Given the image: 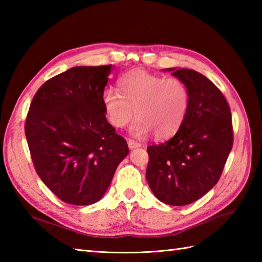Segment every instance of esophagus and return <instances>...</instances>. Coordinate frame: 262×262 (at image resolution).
<instances>
[{"mask_svg": "<svg viewBox=\"0 0 262 262\" xmlns=\"http://www.w3.org/2000/svg\"><path fill=\"white\" fill-rule=\"evenodd\" d=\"M127 144H128V147H129V148H136V147L141 146V144L135 142L134 140H128Z\"/></svg>", "mask_w": 262, "mask_h": 262, "instance_id": "esophagus-1", "label": "esophagus"}]
</instances>
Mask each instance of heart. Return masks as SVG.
Listing matches in <instances>:
<instances>
[{
  "mask_svg": "<svg viewBox=\"0 0 262 262\" xmlns=\"http://www.w3.org/2000/svg\"><path fill=\"white\" fill-rule=\"evenodd\" d=\"M190 104L186 83L177 77H165L141 69L127 72L118 80V91L105 90L102 105L108 121L124 128L134 114L130 127L136 137L153 132L155 138L165 140L180 129Z\"/></svg>",
  "mask_w": 262,
  "mask_h": 262,
  "instance_id": "1",
  "label": "heart"
}]
</instances>
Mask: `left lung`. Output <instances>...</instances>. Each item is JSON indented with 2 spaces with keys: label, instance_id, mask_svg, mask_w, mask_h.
I'll list each match as a JSON object with an SVG mask.
<instances>
[{
  "label": "left lung",
  "instance_id": "8db88e82",
  "mask_svg": "<svg viewBox=\"0 0 262 262\" xmlns=\"http://www.w3.org/2000/svg\"><path fill=\"white\" fill-rule=\"evenodd\" d=\"M190 94L186 120L164 143L147 147L146 180L161 202L183 206L196 202L220 180L233 146L232 115L213 82L188 69H166Z\"/></svg>",
  "mask_w": 262,
  "mask_h": 262
}]
</instances>
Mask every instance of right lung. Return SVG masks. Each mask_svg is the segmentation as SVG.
Instances as JSON below:
<instances>
[{"label": "right lung", "instance_id": "add662e5", "mask_svg": "<svg viewBox=\"0 0 262 262\" xmlns=\"http://www.w3.org/2000/svg\"><path fill=\"white\" fill-rule=\"evenodd\" d=\"M113 65L76 66L33 97L25 132L37 174L64 203L99 202L129 149L105 118L102 94Z\"/></svg>", "mask_w": 262, "mask_h": 262}]
</instances>
